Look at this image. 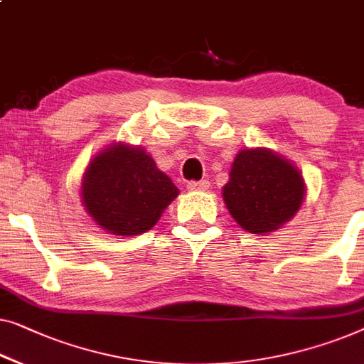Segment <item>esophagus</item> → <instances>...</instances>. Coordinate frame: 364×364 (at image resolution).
<instances>
[{"label":"esophagus","mask_w":364,"mask_h":364,"mask_svg":"<svg viewBox=\"0 0 364 364\" xmlns=\"http://www.w3.org/2000/svg\"><path fill=\"white\" fill-rule=\"evenodd\" d=\"M210 187V182L208 181H191L187 182V188L188 191H207V188Z\"/></svg>","instance_id":"esophagus-1"}]
</instances>
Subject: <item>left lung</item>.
Listing matches in <instances>:
<instances>
[{
	"label": "left lung",
	"mask_w": 364,
	"mask_h": 364,
	"mask_svg": "<svg viewBox=\"0 0 364 364\" xmlns=\"http://www.w3.org/2000/svg\"><path fill=\"white\" fill-rule=\"evenodd\" d=\"M305 186L291 162L267 149H245L235 157L223 198L241 228L269 233L294 217Z\"/></svg>",
	"instance_id": "left-lung-1"
}]
</instances>
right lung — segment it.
I'll return each mask as SVG.
<instances>
[{
	"label": "right lung",
	"instance_id": "right-lung-1",
	"mask_svg": "<svg viewBox=\"0 0 364 364\" xmlns=\"http://www.w3.org/2000/svg\"><path fill=\"white\" fill-rule=\"evenodd\" d=\"M178 195L172 181L139 147L114 144L83 176L87 212L109 233L134 236L151 230Z\"/></svg>",
	"mask_w": 364,
	"mask_h": 364
}]
</instances>
